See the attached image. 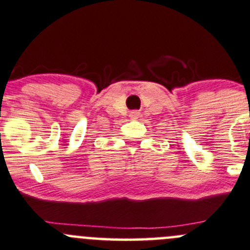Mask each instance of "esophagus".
Returning a JSON list of instances; mask_svg holds the SVG:
<instances>
[{"mask_svg": "<svg viewBox=\"0 0 250 250\" xmlns=\"http://www.w3.org/2000/svg\"><path fill=\"white\" fill-rule=\"evenodd\" d=\"M129 116L133 117V118H136V117L139 116V112H138V111H132V112H130Z\"/></svg>", "mask_w": 250, "mask_h": 250, "instance_id": "obj_1", "label": "esophagus"}]
</instances>
